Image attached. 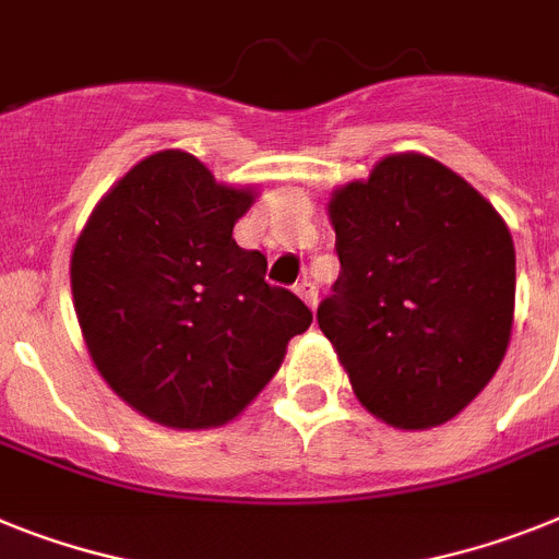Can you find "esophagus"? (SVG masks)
Returning a JSON list of instances; mask_svg holds the SVG:
<instances>
[{
	"instance_id": "34e87169",
	"label": "esophagus",
	"mask_w": 559,
	"mask_h": 559,
	"mask_svg": "<svg viewBox=\"0 0 559 559\" xmlns=\"http://www.w3.org/2000/svg\"><path fill=\"white\" fill-rule=\"evenodd\" d=\"M295 293L301 295L304 301H307L309 309H316V304H318V287H316V284H312V281L304 278L301 284H295Z\"/></svg>"
}]
</instances>
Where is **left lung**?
Masks as SVG:
<instances>
[{"label": "left lung", "instance_id": "1", "mask_svg": "<svg viewBox=\"0 0 559 559\" xmlns=\"http://www.w3.org/2000/svg\"><path fill=\"white\" fill-rule=\"evenodd\" d=\"M341 275L318 326L372 415L447 424L480 395L514 318V243L489 201L417 153L386 156L330 201Z\"/></svg>", "mask_w": 559, "mask_h": 559}]
</instances>
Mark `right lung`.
Segmentation results:
<instances>
[{
    "label": "right lung",
    "mask_w": 559,
    "mask_h": 559,
    "mask_svg": "<svg viewBox=\"0 0 559 559\" xmlns=\"http://www.w3.org/2000/svg\"><path fill=\"white\" fill-rule=\"evenodd\" d=\"M250 204V190L215 185L199 158L164 150L98 201L73 247V307L93 364L156 424L233 420L312 323L298 295L266 284V258L233 238Z\"/></svg>",
    "instance_id": "obj_1"
}]
</instances>
